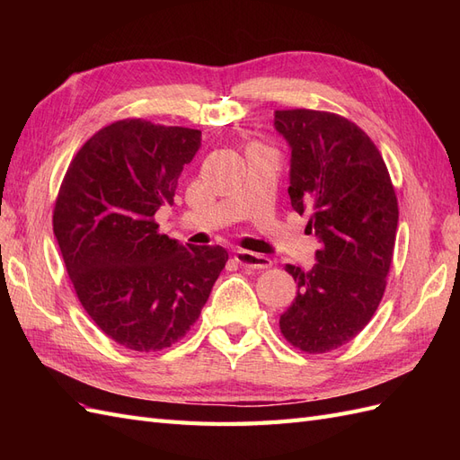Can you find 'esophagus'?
<instances>
[{"mask_svg": "<svg viewBox=\"0 0 460 460\" xmlns=\"http://www.w3.org/2000/svg\"><path fill=\"white\" fill-rule=\"evenodd\" d=\"M234 259L238 261L242 267L245 269H269L272 261L264 255L259 253H252V252H245V249H240V252H235Z\"/></svg>", "mask_w": 460, "mask_h": 460, "instance_id": "esophagus-1", "label": "esophagus"}]
</instances>
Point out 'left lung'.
Segmentation results:
<instances>
[{
	"mask_svg": "<svg viewBox=\"0 0 460 460\" xmlns=\"http://www.w3.org/2000/svg\"><path fill=\"white\" fill-rule=\"evenodd\" d=\"M274 127L291 147L289 199L318 235L316 264H286L297 296L280 316L296 349L318 355L349 343L384 297L399 207L382 153L355 122L328 111L284 109Z\"/></svg>",
	"mask_w": 460,
	"mask_h": 460,
	"instance_id": "8db88e82",
	"label": "left lung"
}]
</instances>
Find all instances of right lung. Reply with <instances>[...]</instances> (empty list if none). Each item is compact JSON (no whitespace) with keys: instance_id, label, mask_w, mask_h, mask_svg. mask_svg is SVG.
<instances>
[{"instance_id":"add662e5","label":"right lung","mask_w":460,"mask_h":460,"mask_svg":"<svg viewBox=\"0 0 460 460\" xmlns=\"http://www.w3.org/2000/svg\"><path fill=\"white\" fill-rule=\"evenodd\" d=\"M199 146V130L117 120L78 149L55 199L53 234L76 297L127 349L182 340L228 261L225 247H184L155 222Z\"/></svg>"}]
</instances>
